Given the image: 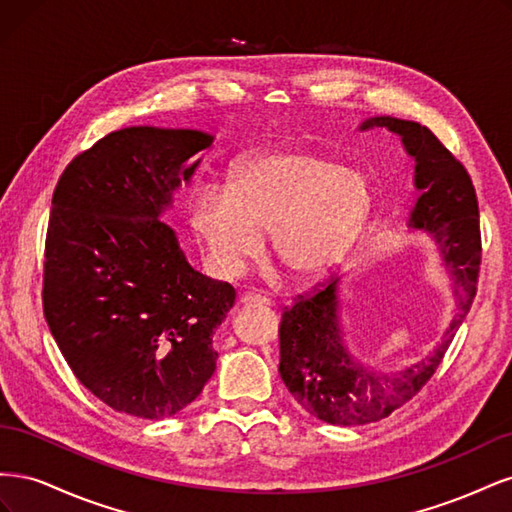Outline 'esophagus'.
I'll use <instances>...</instances> for the list:
<instances>
[{"instance_id":"1","label":"esophagus","mask_w":512,"mask_h":512,"mask_svg":"<svg viewBox=\"0 0 512 512\" xmlns=\"http://www.w3.org/2000/svg\"><path fill=\"white\" fill-rule=\"evenodd\" d=\"M239 303L245 307H269L271 299L260 297V294H254V292H245L239 297Z\"/></svg>"}]
</instances>
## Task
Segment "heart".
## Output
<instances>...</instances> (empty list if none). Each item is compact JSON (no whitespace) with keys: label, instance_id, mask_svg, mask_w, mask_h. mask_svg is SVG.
<instances>
[{"label":"heart","instance_id":"b5f03b06","mask_svg":"<svg viewBox=\"0 0 512 512\" xmlns=\"http://www.w3.org/2000/svg\"><path fill=\"white\" fill-rule=\"evenodd\" d=\"M376 209V185L363 168L333 153L277 145L243 158L228 190L198 188L190 224L209 265L239 273L269 232L273 258L297 282H316L359 243Z\"/></svg>","mask_w":512,"mask_h":512}]
</instances>
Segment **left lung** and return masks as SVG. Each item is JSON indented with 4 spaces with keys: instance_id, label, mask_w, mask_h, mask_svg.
I'll use <instances>...</instances> for the list:
<instances>
[{
    "instance_id": "obj_1",
    "label": "left lung",
    "mask_w": 512,
    "mask_h": 512,
    "mask_svg": "<svg viewBox=\"0 0 512 512\" xmlns=\"http://www.w3.org/2000/svg\"><path fill=\"white\" fill-rule=\"evenodd\" d=\"M369 128L395 132L414 158V185L421 196L408 226L427 232L436 243L453 282L455 312L429 356L386 374L348 352L337 277L288 307L280 324V376L305 412L331 425L380 421L423 389L470 312L480 271L478 200L468 170L421 123L382 115L361 123V130Z\"/></svg>"
}]
</instances>
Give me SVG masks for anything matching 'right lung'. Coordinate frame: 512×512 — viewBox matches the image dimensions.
I'll use <instances>...</instances> for the list:
<instances>
[{"label":"right lung","instance_id":"right-lung-1","mask_svg":"<svg viewBox=\"0 0 512 512\" xmlns=\"http://www.w3.org/2000/svg\"><path fill=\"white\" fill-rule=\"evenodd\" d=\"M213 136L132 126L61 173L44 250V318L74 376L117 412L160 421L203 391L235 288L190 267L162 213Z\"/></svg>","mask_w":512,"mask_h":512}]
</instances>
